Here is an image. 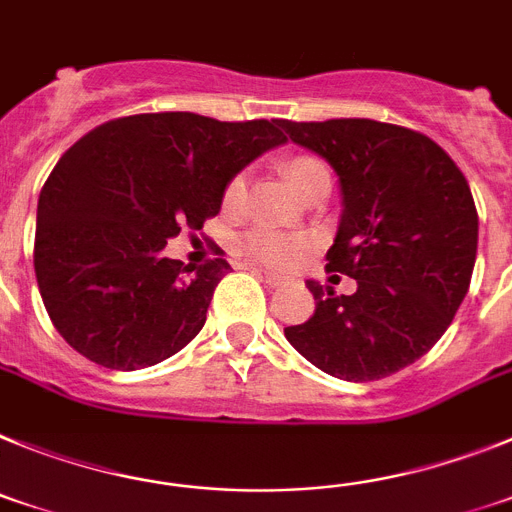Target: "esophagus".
Listing matches in <instances>:
<instances>
[{
  "label": "esophagus",
  "mask_w": 512,
  "mask_h": 512,
  "mask_svg": "<svg viewBox=\"0 0 512 512\" xmlns=\"http://www.w3.org/2000/svg\"><path fill=\"white\" fill-rule=\"evenodd\" d=\"M257 270V268H255ZM260 275L262 278H265V283H268V286H281L283 283V278L278 273H270V270H260Z\"/></svg>",
  "instance_id": "esophagus-1"
}]
</instances>
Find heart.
Here are the masks:
<instances>
[{
  "instance_id": "obj_1",
  "label": "heart",
  "mask_w": 512,
  "mask_h": 512,
  "mask_svg": "<svg viewBox=\"0 0 512 512\" xmlns=\"http://www.w3.org/2000/svg\"><path fill=\"white\" fill-rule=\"evenodd\" d=\"M281 170L286 172L288 180L293 182V188L304 193L306 185L317 175L327 172L322 159L311 157V154H288L281 162ZM244 195H247V175L237 172L231 175L226 182L224 195H221V203H224L226 211H239L244 203ZM242 250L244 255H250L252 260L262 262V265H270V268H293L301 257L309 252L311 239L304 234H283V231L273 229H252L242 237Z\"/></svg>"
}]
</instances>
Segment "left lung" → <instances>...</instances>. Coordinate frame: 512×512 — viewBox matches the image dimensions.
Masks as SVG:
<instances>
[{
    "label": "left lung",
    "mask_w": 512,
    "mask_h": 512,
    "mask_svg": "<svg viewBox=\"0 0 512 512\" xmlns=\"http://www.w3.org/2000/svg\"><path fill=\"white\" fill-rule=\"evenodd\" d=\"M281 128L340 177L345 211L327 270L358 283L350 296L306 283L317 309L286 327L288 342L337 379H386L441 340L469 291L479 234L469 182L412 128L368 118Z\"/></svg>",
    "instance_id": "left-lung-1"
}]
</instances>
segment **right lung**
Listing matches in <instances>:
<instances>
[{
    "label": "right lung",
    "instance_id": "add662e5",
    "mask_svg": "<svg viewBox=\"0 0 512 512\" xmlns=\"http://www.w3.org/2000/svg\"><path fill=\"white\" fill-rule=\"evenodd\" d=\"M283 141L281 121L195 113L126 115L84 133L38 198L33 265L59 335L115 371L185 348L231 265L216 250L190 268L164 244L182 226L203 229L229 177Z\"/></svg>",
    "mask_w": 512,
    "mask_h": 512
}]
</instances>
